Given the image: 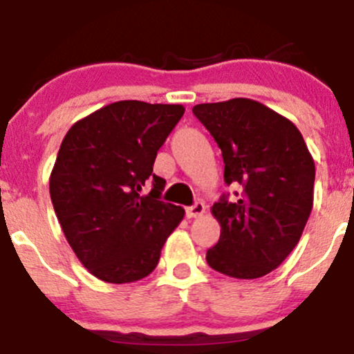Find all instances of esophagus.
I'll return each instance as SVG.
<instances>
[{
  "instance_id": "obj_1",
  "label": "esophagus",
  "mask_w": 354,
  "mask_h": 354,
  "mask_svg": "<svg viewBox=\"0 0 354 354\" xmlns=\"http://www.w3.org/2000/svg\"><path fill=\"white\" fill-rule=\"evenodd\" d=\"M203 214H205V203H203V201H196L193 207L186 208V217L187 218L200 217V215H203Z\"/></svg>"
}]
</instances>
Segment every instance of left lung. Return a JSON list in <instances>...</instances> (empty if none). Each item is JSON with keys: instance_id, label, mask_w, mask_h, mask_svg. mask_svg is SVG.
Returning <instances> with one entry per match:
<instances>
[{"instance_id": "left-lung-1", "label": "left lung", "mask_w": 354, "mask_h": 354, "mask_svg": "<svg viewBox=\"0 0 354 354\" xmlns=\"http://www.w3.org/2000/svg\"><path fill=\"white\" fill-rule=\"evenodd\" d=\"M193 113L222 151L224 183L212 214L221 238L207 262L222 274L254 280L287 259L313 208L315 161L294 123L250 99L198 104Z\"/></svg>"}]
</instances>
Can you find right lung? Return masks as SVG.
<instances>
[{
    "mask_svg": "<svg viewBox=\"0 0 354 354\" xmlns=\"http://www.w3.org/2000/svg\"><path fill=\"white\" fill-rule=\"evenodd\" d=\"M183 114L180 104L120 100L76 121L64 137L50 198L67 243L99 280L146 278L183 221V207L160 200L165 179L153 174L158 149Z\"/></svg>",
    "mask_w": 354,
    "mask_h": 354,
    "instance_id": "obj_1",
    "label": "right lung"
}]
</instances>
